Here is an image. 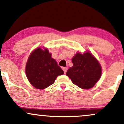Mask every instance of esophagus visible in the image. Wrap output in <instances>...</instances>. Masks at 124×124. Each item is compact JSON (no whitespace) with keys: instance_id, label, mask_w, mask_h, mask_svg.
Instances as JSON below:
<instances>
[{"instance_id":"34e87169","label":"esophagus","mask_w":124,"mask_h":124,"mask_svg":"<svg viewBox=\"0 0 124 124\" xmlns=\"http://www.w3.org/2000/svg\"><path fill=\"white\" fill-rule=\"evenodd\" d=\"M63 72H64V73L65 74H66V71H67V68L66 67H63Z\"/></svg>"}]
</instances>
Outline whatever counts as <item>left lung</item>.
<instances>
[{
	"label": "left lung",
	"mask_w": 124,
	"mask_h": 124,
	"mask_svg": "<svg viewBox=\"0 0 124 124\" xmlns=\"http://www.w3.org/2000/svg\"><path fill=\"white\" fill-rule=\"evenodd\" d=\"M73 66L66 72V75L73 84L82 89L92 88L101 75V67L93 55L87 52L77 53L72 59Z\"/></svg>",
	"instance_id": "8db88e82"
}]
</instances>
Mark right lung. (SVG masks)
<instances>
[{"instance_id":"obj_1","label":"right lung","mask_w":124,"mask_h":124,"mask_svg":"<svg viewBox=\"0 0 124 124\" xmlns=\"http://www.w3.org/2000/svg\"><path fill=\"white\" fill-rule=\"evenodd\" d=\"M63 73V70L52 58L47 49H35L29 56L26 66L28 80L39 89H43L52 85L56 77Z\"/></svg>"}]
</instances>
